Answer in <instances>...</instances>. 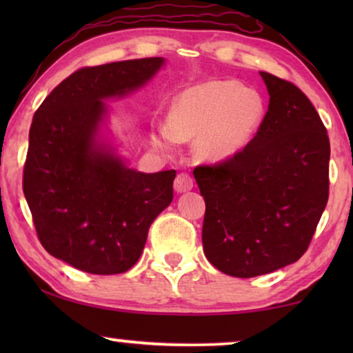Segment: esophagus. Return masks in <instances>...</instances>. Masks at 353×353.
<instances>
[{
	"label": "esophagus",
	"instance_id": "esophagus-1",
	"mask_svg": "<svg viewBox=\"0 0 353 353\" xmlns=\"http://www.w3.org/2000/svg\"><path fill=\"white\" fill-rule=\"evenodd\" d=\"M192 178L188 175V173H180L175 178V183H173V188H175L176 192H186V191H191L192 190Z\"/></svg>",
	"mask_w": 353,
	"mask_h": 353
}]
</instances>
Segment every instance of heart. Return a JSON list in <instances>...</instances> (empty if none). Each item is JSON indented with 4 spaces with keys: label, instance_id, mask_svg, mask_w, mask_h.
<instances>
[{
    "label": "heart",
    "instance_id": "heart-1",
    "mask_svg": "<svg viewBox=\"0 0 353 353\" xmlns=\"http://www.w3.org/2000/svg\"><path fill=\"white\" fill-rule=\"evenodd\" d=\"M262 115L263 101L257 91L234 80H210L178 96L168 123L152 139L157 146L170 148L197 138V154L219 162L233 157L250 141Z\"/></svg>",
    "mask_w": 353,
    "mask_h": 353
}]
</instances>
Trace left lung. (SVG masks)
Here are the masks:
<instances>
[{
    "label": "left lung",
    "instance_id": "1",
    "mask_svg": "<svg viewBox=\"0 0 353 353\" xmlns=\"http://www.w3.org/2000/svg\"><path fill=\"white\" fill-rule=\"evenodd\" d=\"M270 103L243 151L194 168L205 201L209 262L254 278L297 262L330 196V138L310 99L291 81L260 72Z\"/></svg>",
    "mask_w": 353,
    "mask_h": 353
}]
</instances>
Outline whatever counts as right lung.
Listing matches in <instances>:
<instances>
[{"instance_id": "right-lung-1", "label": "right lung", "mask_w": 353, "mask_h": 353, "mask_svg": "<svg viewBox=\"0 0 353 353\" xmlns=\"http://www.w3.org/2000/svg\"><path fill=\"white\" fill-rule=\"evenodd\" d=\"M163 62L144 57L83 67L61 81L33 115L23 194L43 248L81 272L132 268L149 226L173 199L175 170H134L101 139L105 99L139 90Z\"/></svg>"}]
</instances>
